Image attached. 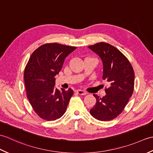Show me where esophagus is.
I'll list each match as a JSON object with an SVG mask.
<instances>
[{
  "label": "esophagus",
  "mask_w": 153,
  "mask_h": 153,
  "mask_svg": "<svg viewBox=\"0 0 153 153\" xmlns=\"http://www.w3.org/2000/svg\"><path fill=\"white\" fill-rule=\"evenodd\" d=\"M76 93H77V94H79V95H87V93L86 92H85V91H82V90H77L76 91Z\"/></svg>",
  "instance_id": "esophagus-1"
}]
</instances>
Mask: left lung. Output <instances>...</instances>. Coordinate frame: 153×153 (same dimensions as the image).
I'll list each match as a JSON object with an SVG mask.
<instances>
[{
  "label": "left lung",
  "mask_w": 153,
  "mask_h": 153,
  "mask_svg": "<svg viewBox=\"0 0 153 153\" xmlns=\"http://www.w3.org/2000/svg\"><path fill=\"white\" fill-rule=\"evenodd\" d=\"M101 58L103 64L102 79L108 83L106 95L97 99L90 114L100 121H109L122 113L134 89L135 74L128 58L112 45L99 43L88 47Z\"/></svg>",
  "instance_id": "left-lung-1"
}]
</instances>
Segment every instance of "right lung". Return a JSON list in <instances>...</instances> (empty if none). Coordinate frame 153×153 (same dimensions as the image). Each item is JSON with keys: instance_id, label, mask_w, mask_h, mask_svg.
<instances>
[{"instance_id": "obj_1", "label": "right lung", "mask_w": 153, "mask_h": 153, "mask_svg": "<svg viewBox=\"0 0 153 153\" xmlns=\"http://www.w3.org/2000/svg\"><path fill=\"white\" fill-rule=\"evenodd\" d=\"M76 48L56 43L45 44L29 59L24 74L27 97L42 119L56 120L66 112L74 91L55 88V76L62 68L65 58Z\"/></svg>"}]
</instances>
